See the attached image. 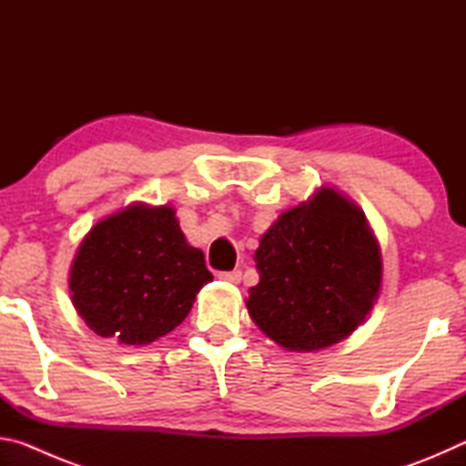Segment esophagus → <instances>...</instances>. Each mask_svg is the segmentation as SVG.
Segmentation results:
<instances>
[{
	"label": "esophagus",
	"instance_id": "1",
	"mask_svg": "<svg viewBox=\"0 0 466 466\" xmlns=\"http://www.w3.org/2000/svg\"><path fill=\"white\" fill-rule=\"evenodd\" d=\"M219 279L230 281V283H240V279H242V271H240V269H234V271H222V273H219Z\"/></svg>",
	"mask_w": 466,
	"mask_h": 466
}]
</instances>
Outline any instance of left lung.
Listing matches in <instances>:
<instances>
[{"mask_svg": "<svg viewBox=\"0 0 466 466\" xmlns=\"http://www.w3.org/2000/svg\"><path fill=\"white\" fill-rule=\"evenodd\" d=\"M247 299L273 341L314 351L351 335L380 289V250L361 211L330 188L281 214L255 252Z\"/></svg>", "mask_w": 466, "mask_h": 466, "instance_id": "8db88e82", "label": "left lung"}]
</instances>
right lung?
<instances>
[{
	"label": "right lung",
	"instance_id": "add662e5",
	"mask_svg": "<svg viewBox=\"0 0 466 466\" xmlns=\"http://www.w3.org/2000/svg\"><path fill=\"white\" fill-rule=\"evenodd\" d=\"M211 279L203 252L180 232L175 209L131 205L86 236L69 289L94 333L146 345L178 327Z\"/></svg>",
	"mask_w": 466,
	"mask_h": 466
}]
</instances>
